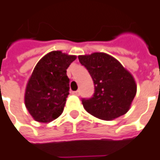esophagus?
<instances>
[{
  "label": "esophagus",
  "instance_id": "1",
  "mask_svg": "<svg viewBox=\"0 0 160 160\" xmlns=\"http://www.w3.org/2000/svg\"><path fill=\"white\" fill-rule=\"evenodd\" d=\"M72 94L75 95V96H79V91H73V92H72Z\"/></svg>",
  "mask_w": 160,
  "mask_h": 160
}]
</instances>
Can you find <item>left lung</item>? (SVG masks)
Segmentation results:
<instances>
[{"label": "left lung", "instance_id": "8db88e82", "mask_svg": "<svg viewBox=\"0 0 160 160\" xmlns=\"http://www.w3.org/2000/svg\"><path fill=\"white\" fill-rule=\"evenodd\" d=\"M78 59L88 69L95 86L93 97L82 100L86 112L103 120H113L124 115L137 93L132 75L106 53L78 56Z\"/></svg>", "mask_w": 160, "mask_h": 160}]
</instances>
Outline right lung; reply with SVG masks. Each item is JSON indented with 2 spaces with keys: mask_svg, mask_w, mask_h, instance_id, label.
Instances as JSON below:
<instances>
[{
  "mask_svg": "<svg viewBox=\"0 0 160 160\" xmlns=\"http://www.w3.org/2000/svg\"><path fill=\"white\" fill-rule=\"evenodd\" d=\"M77 57L51 51L37 62L25 90V106L37 122L49 123L61 115L68 98L67 70Z\"/></svg>",
  "mask_w": 160,
  "mask_h": 160,
  "instance_id": "add662e5",
  "label": "right lung"
}]
</instances>
